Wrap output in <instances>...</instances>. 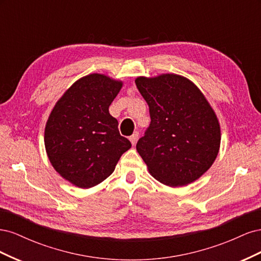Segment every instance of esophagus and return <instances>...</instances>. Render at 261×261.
I'll return each instance as SVG.
<instances>
[{
	"label": "esophagus",
	"mask_w": 261,
	"mask_h": 261,
	"mask_svg": "<svg viewBox=\"0 0 261 261\" xmlns=\"http://www.w3.org/2000/svg\"><path fill=\"white\" fill-rule=\"evenodd\" d=\"M138 137H139V133H138V132H135V133H134L133 135L129 137L130 143H132L133 145H135V144H136V141H137V139H138Z\"/></svg>",
	"instance_id": "esophagus-1"
}]
</instances>
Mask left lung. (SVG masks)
Segmentation results:
<instances>
[{
  "label": "left lung",
  "instance_id": "1",
  "mask_svg": "<svg viewBox=\"0 0 261 261\" xmlns=\"http://www.w3.org/2000/svg\"><path fill=\"white\" fill-rule=\"evenodd\" d=\"M135 83L151 120L136 145L149 172L169 186L199 178L215 162L221 141L206 98L191 81L174 74L138 77Z\"/></svg>",
  "mask_w": 261,
  "mask_h": 261
}]
</instances>
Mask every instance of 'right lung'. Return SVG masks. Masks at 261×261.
<instances>
[{
	"label": "right lung",
	"instance_id": "right-lung-1",
	"mask_svg": "<svg viewBox=\"0 0 261 261\" xmlns=\"http://www.w3.org/2000/svg\"><path fill=\"white\" fill-rule=\"evenodd\" d=\"M122 83L91 74L77 81L55 105L46 122L44 145L53 168L82 188L101 183L132 147L121 136L109 107Z\"/></svg>",
	"mask_w": 261,
	"mask_h": 261
}]
</instances>
